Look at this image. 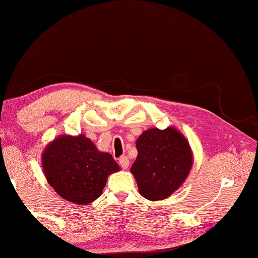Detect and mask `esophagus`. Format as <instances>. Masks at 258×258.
Segmentation results:
<instances>
[{
	"instance_id": "obj_1",
	"label": "esophagus",
	"mask_w": 258,
	"mask_h": 258,
	"mask_svg": "<svg viewBox=\"0 0 258 258\" xmlns=\"http://www.w3.org/2000/svg\"><path fill=\"white\" fill-rule=\"evenodd\" d=\"M120 165H121L122 169H126V167L129 166V159H128V157H125V156L121 157V158H120Z\"/></svg>"
}]
</instances>
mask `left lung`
Here are the masks:
<instances>
[{"label":"left lung","instance_id":"1","mask_svg":"<svg viewBox=\"0 0 258 258\" xmlns=\"http://www.w3.org/2000/svg\"><path fill=\"white\" fill-rule=\"evenodd\" d=\"M137 158L130 172L136 179L138 192L145 199H167L188 177L193 165L189 143L174 126L151 128L136 141Z\"/></svg>","mask_w":258,"mask_h":258}]
</instances>
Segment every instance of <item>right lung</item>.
<instances>
[{"instance_id": "obj_1", "label": "right lung", "mask_w": 258, "mask_h": 258, "mask_svg": "<svg viewBox=\"0 0 258 258\" xmlns=\"http://www.w3.org/2000/svg\"><path fill=\"white\" fill-rule=\"evenodd\" d=\"M42 167L58 196L80 206L98 199L108 175L120 171L111 155L99 151L84 134L60 135L51 141L42 154Z\"/></svg>"}]
</instances>
